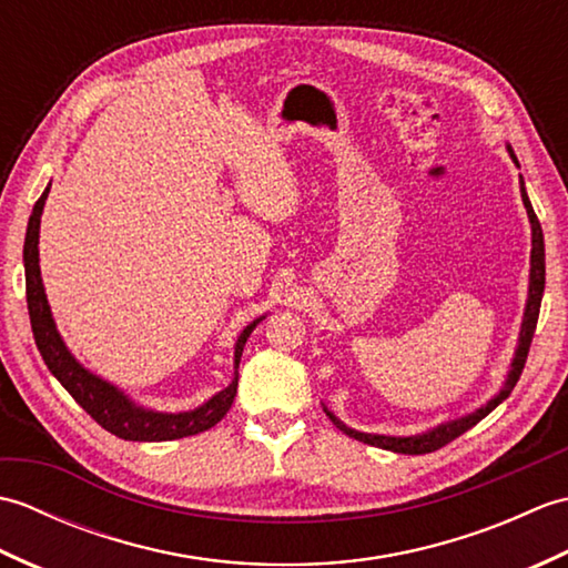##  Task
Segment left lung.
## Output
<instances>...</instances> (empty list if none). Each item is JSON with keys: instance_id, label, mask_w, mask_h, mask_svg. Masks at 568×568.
<instances>
[{"instance_id": "8db88e82", "label": "left lung", "mask_w": 568, "mask_h": 568, "mask_svg": "<svg viewBox=\"0 0 568 568\" xmlns=\"http://www.w3.org/2000/svg\"><path fill=\"white\" fill-rule=\"evenodd\" d=\"M520 192H523V202L527 207V216L529 222H532V271H529V297H527V310H525V320H523V332H520V346H517L515 358H513V368H510V376L505 381V388L493 397L488 405H484L476 413H470L462 419H454V422H446V425L434 427L432 432L425 434H417V437H385V434H366V432H356L352 427H346L342 419H336L329 409H324V413L329 415V419L334 422L336 427H339L348 437H354L364 444L371 446H381V449H388V452H397V454H429V452H437L442 446H446L449 442H454L456 437H462L464 432H468L474 425H478L480 419H484L488 413H493L505 397L513 393V388L517 385L523 376V368H525V361L529 354V344H532V336L537 329V320H539V305H541V293H545V236H541V226L537 214L532 210V204L527 200V192L523 187V180H520Z\"/></svg>"}]
</instances>
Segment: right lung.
I'll list each match as a JSON object with an SVG mask.
<instances>
[{
  "label": "right lung",
  "mask_w": 568,
  "mask_h": 568,
  "mask_svg": "<svg viewBox=\"0 0 568 568\" xmlns=\"http://www.w3.org/2000/svg\"><path fill=\"white\" fill-rule=\"evenodd\" d=\"M48 190L51 187H45L39 202L33 204L29 229H27V241H23V268H27V305H29V317H31V332L48 371L53 373V376L60 381V385H63L72 397H75V403L84 409V413H88L106 432L116 434L119 439L168 442V439L190 437V434H200L204 429L214 427L234 403L236 385H239L241 352H244L248 334L258 322L248 324V327L239 336L236 352H234V368H236L234 381L229 383V388L216 393L212 400H207L202 407L190 409V413L165 415V413H151V409L131 405L126 397L114 388V385L92 376L90 371H84L78 361L70 356L63 339H60L55 332L51 307H48L43 283H41V271H39V226H41V212L48 197Z\"/></svg>",
  "instance_id": "right-lung-1"
}]
</instances>
